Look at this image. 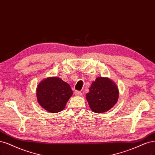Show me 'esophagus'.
Listing matches in <instances>:
<instances>
[{"instance_id": "obj_1", "label": "esophagus", "mask_w": 155, "mask_h": 155, "mask_svg": "<svg viewBox=\"0 0 155 155\" xmlns=\"http://www.w3.org/2000/svg\"><path fill=\"white\" fill-rule=\"evenodd\" d=\"M74 94H75V95H76V96H81L82 95V93L79 91H76L75 92H74Z\"/></svg>"}]
</instances>
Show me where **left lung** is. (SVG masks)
<instances>
[{"label": "left lung", "instance_id": "8db88e82", "mask_svg": "<svg viewBox=\"0 0 155 155\" xmlns=\"http://www.w3.org/2000/svg\"><path fill=\"white\" fill-rule=\"evenodd\" d=\"M119 91L116 83L109 78L98 77L92 83L86 94L90 108L95 113L108 111L117 103Z\"/></svg>", "mask_w": 155, "mask_h": 155}]
</instances>
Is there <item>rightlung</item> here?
Returning <instances> with one entry per match:
<instances>
[{
	"label": "right lung",
	"instance_id": "add662e5",
	"mask_svg": "<svg viewBox=\"0 0 155 155\" xmlns=\"http://www.w3.org/2000/svg\"><path fill=\"white\" fill-rule=\"evenodd\" d=\"M36 92L39 105L52 114L63 110L73 94L70 85L56 76L42 79L37 86Z\"/></svg>",
	"mask_w": 155,
	"mask_h": 155
}]
</instances>
